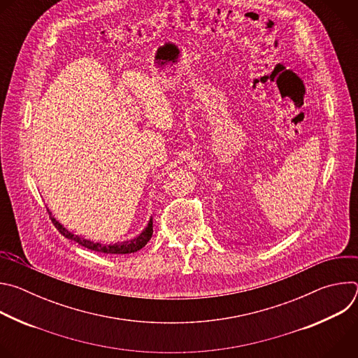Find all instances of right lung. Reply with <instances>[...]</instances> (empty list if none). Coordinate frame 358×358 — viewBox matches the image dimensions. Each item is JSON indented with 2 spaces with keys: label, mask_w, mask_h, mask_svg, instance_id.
I'll use <instances>...</instances> for the list:
<instances>
[{
  "label": "right lung",
  "mask_w": 358,
  "mask_h": 358,
  "mask_svg": "<svg viewBox=\"0 0 358 358\" xmlns=\"http://www.w3.org/2000/svg\"><path fill=\"white\" fill-rule=\"evenodd\" d=\"M50 217V214H49ZM50 220H52V224L55 225V228L61 232V235H64L65 238L71 239V241H75L76 243L90 249V250H94V252H100V253H113V255H123V253H133V252H137L138 249H141L151 238L152 235V218L150 220L147 228L140 234V236H137L136 239L130 241V242H124V243H117V245H101V243H97V242H92V241H87L85 238H80L78 235H73L71 234L68 229H65L55 218L50 217Z\"/></svg>",
  "instance_id": "1"
}]
</instances>
